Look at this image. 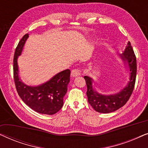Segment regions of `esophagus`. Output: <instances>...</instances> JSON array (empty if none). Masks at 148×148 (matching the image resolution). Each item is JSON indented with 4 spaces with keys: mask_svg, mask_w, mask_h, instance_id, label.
Returning <instances> with one entry per match:
<instances>
[{
    "mask_svg": "<svg viewBox=\"0 0 148 148\" xmlns=\"http://www.w3.org/2000/svg\"><path fill=\"white\" fill-rule=\"evenodd\" d=\"M82 74V70L80 69H75L71 71V76L72 77H77Z\"/></svg>",
    "mask_w": 148,
    "mask_h": 148,
    "instance_id": "obj_1",
    "label": "esophagus"
}]
</instances>
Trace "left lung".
Masks as SVG:
<instances>
[{"label": "left lung", "instance_id": "left-lung-1", "mask_svg": "<svg viewBox=\"0 0 148 148\" xmlns=\"http://www.w3.org/2000/svg\"><path fill=\"white\" fill-rule=\"evenodd\" d=\"M121 56L123 60H127L128 62L131 77L127 86L118 94L110 96H104L98 94L92 89V79L88 76L84 77L88 88L86 94L88 102L97 112L101 113L114 112L124 106L132 94L136 79L137 60L130 42H128L123 55Z\"/></svg>", "mask_w": 148, "mask_h": 148}]
</instances>
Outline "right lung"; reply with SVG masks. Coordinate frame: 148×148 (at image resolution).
Returning a JSON list of instances; mask_svg holds the SVG:
<instances>
[{
	"label": "right lung",
	"mask_w": 148,
	"mask_h": 148,
	"mask_svg": "<svg viewBox=\"0 0 148 148\" xmlns=\"http://www.w3.org/2000/svg\"><path fill=\"white\" fill-rule=\"evenodd\" d=\"M28 36V34L23 36L14 54L13 78L16 90L21 100L32 110L40 114H54L59 111L63 105V97L67 91L71 71L69 69L64 70L40 86H27L22 83L18 76L17 60Z\"/></svg>",
	"instance_id": "1"
}]
</instances>
